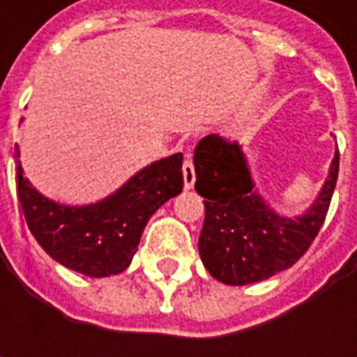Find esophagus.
<instances>
[{"instance_id":"1","label":"esophagus","mask_w":357,"mask_h":357,"mask_svg":"<svg viewBox=\"0 0 357 357\" xmlns=\"http://www.w3.org/2000/svg\"><path fill=\"white\" fill-rule=\"evenodd\" d=\"M183 176H185V188H192L195 181H197V174H195V165L188 157H186L185 165H183Z\"/></svg>"}]
</instances>
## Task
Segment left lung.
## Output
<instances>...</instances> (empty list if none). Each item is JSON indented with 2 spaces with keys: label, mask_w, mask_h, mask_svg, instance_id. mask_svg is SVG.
I'll list each match as a JSON object with an SVG mask.
<instances>
[{
  "label": "left lung",
  "mask_w": 357,
  "mask_h": 357,
  "mask_svg": "<svg viewBox=\"0 0 357 357\" xmlns=\"http://www.w3.org/2000/svg\"><path fill=\"white\" fill-rule=\"evenodd\" d=\"M337 169L336 151L314 204L302 216L288 218L274 213L254 188L238 143L218 135L204 137L195 149V188L206 199L199 252L211 276L222 284L244 286L296 264L322 228Z\"/></svg>",
  "instance_id": "obj_1"
}]
</instances>
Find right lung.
I'll use <instances>...</instances> for the list:
<instances>
[{"mask_svg": "<svg viewBox=\"0 0 357 357\" xmlns=\"http://www.w3.org/2000/svg\"><path fill=\"white\" fill-rule=\"evenodd\" d=\"M15 183L25 222L41 248L69 270L105 278L129 268L149 218L183 190V155L151 162L95 204L67 206L45 199L23 176L15 144Z\"/></svg>", "mask_w": 357, "mask_h": 357, "instance_id": "right-lung-1", "label": "right lung"}]
</instances>
